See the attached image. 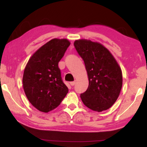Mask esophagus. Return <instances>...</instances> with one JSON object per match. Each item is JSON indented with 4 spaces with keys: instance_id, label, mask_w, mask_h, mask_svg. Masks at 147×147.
<instances>
[{
    "instance_id": "1",
    "label": "esophagus",
    "mask_w": 147,
    "mask_h": 147,
    "mask_svg": "<svg viewBox=\"0 0 147 147\" xmlns=\"http://www.w3.org/2000/svg\"><path fill=\"white\" fill-rule=\"evenodd\" d=\"M75 84H76V81H74V82H70V85L72 86L75 85Z\"/></svg>"
}]
</instances>
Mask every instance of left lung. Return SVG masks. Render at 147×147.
<instances>
[{
    "mask_svg": "<svg viewBox=\"0 0 147 147\" xmlns=\"http://www.w3.org/2000/svg\"><path fill=\"white\" fill-rule=\"evenodd\" d=\"M74 45L84 60L89 81L87 90L80 96L82 102L94 111L109 109L121 91V68L109 50L101 43L79 39Z\"/></svg>",
    "mask_w": 147,
    "mask_h": 147,
    "instance_id": "1",
    "label": "left lung"
}]
</instances>
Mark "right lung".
Here are the masks:
<instances>
[{
    "label": "right lung",
    "mask_w": 147,
    "mask_h": 147,
    "mask_svg": "<svg viewBox=\"0 0 147 147\" xmlns=\"http://www.w3.org/2000/svg\"><path fill=\"white\" fill-rule=\"evenodd\" d=\"M70 45L66 39H53L30 57L24 70L23 89L30 103L47 113L57 107L68 92L58 63Z\"/></svg>",
    "instance_id": "obj_1"
}]
</instances>
